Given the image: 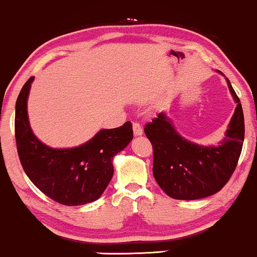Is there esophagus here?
<instances>
[{"instance_id":"obj_1","label":"esophagus","mask_w":257,"mask_h":257,"mask_svg":"<svg viewBox=\"0 0 257 257\" xmlns=\"http://www.w3.org/2000/svg\"><path fill=\"white\" fill-rule=\"evenodd\" d=\"M134 135L135 137H140V136L143 135V128L138 122H134Z\"/></svg>"}]
</instances>
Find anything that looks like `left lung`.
Here are the masks:
<instances>
[{
	"label": "left lung",
	"mask_w": 257,
	"mask_h": 257,
	"mask_svg": "<svg viewBox=\"0 0 257 257\" xmlns=\"http://www.w3.org/2000/svg\"><path fill=\"white\" fill-rule=\"evenodd\" d=\"M226 83L237 105L224 140L216 146H201L184 138L164 111L144 127L154 149V178L172 198L191 201L216 194L236 170L244 141V115L227 78Z\"/></svg>",
	"instance_id": "obj_1"
}]
</instances>
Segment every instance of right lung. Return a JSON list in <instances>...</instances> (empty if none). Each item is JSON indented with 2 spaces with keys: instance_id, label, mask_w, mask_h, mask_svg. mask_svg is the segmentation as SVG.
Segmentation results:
<instances>
[{
  "instance_id": "obj_1",
  "label": "right lung",
  "mask_w": 257,
  "mask_h": 257,
  "mask_svg": "<svg viewBox=\"0 0 257 257\" xmlns=\"http://www.w3.org/2000/svg\"><path fill=\"white\" fill-rule=\"evenodd\" d=\"M35 77L24 84L15 104V140L24 171L37 188L65 206H83L98 200L113 177V159L134 138L131 122L99 130L74 148H51L33 134L27 99Z\"/></svg>"
}]
</instances>
